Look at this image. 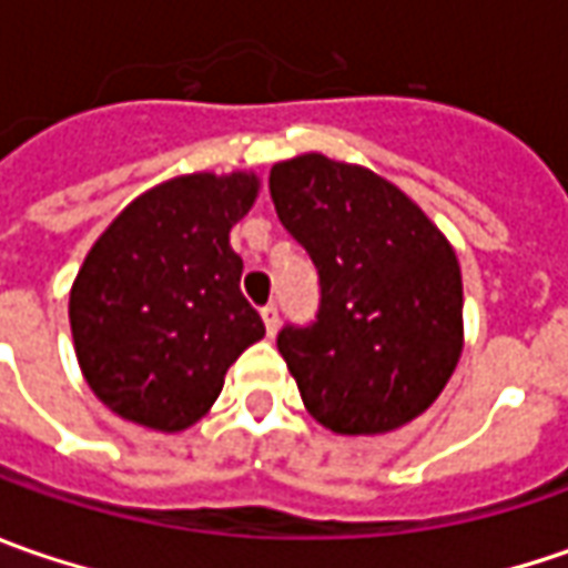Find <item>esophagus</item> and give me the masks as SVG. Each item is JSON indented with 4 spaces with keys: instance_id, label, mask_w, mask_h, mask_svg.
<instances>
[{
    "instance_id": "esophagus-1",
    "label": "esophagus",
    "mask_w": 568,
    "mask_h": 568,
    "mask_svg": "<svg viewBox=\"0 0 568 568\" xmlns=\"http://www.w3.org/2000/svg\"><path fill=\"white\" fill-rule=\"evenodd\" d=\"M262 322H265V328H268V335L274 338V332H277V325H281V316H277V306L268 303V306H262Z\"/></svg>"
}]
</instances>
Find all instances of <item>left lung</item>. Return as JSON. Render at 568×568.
I'll list each match as a JSON object with an SVG mask.
<instances>
[{
	"mask_svg": "<svg viewBox=\"0 0 568 568\" xmlns=\"http://www.w3.org/2000/svg\"><path fill=\"white\" fill-rule=\"evenodd\" d=\"M268 189L318 272L316 322L277 335L306 410L341 436L410 424L439 398L465 344L452 243L402 189L325 154L274 164Z\"/></svg>",
	"mask_w": 568,
	"mask_h": 568,
	"instance_id": "obj_1",
	"label": "left lung"
}]
</instances>
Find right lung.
I'll use <instances>...</instances> for the list:
<instances>
[{
  "instance_id": "1",
  "label": "right lung",
  "mask_w": 568,
  "mask_h": 568,
  "mask_svg": "<svg viewBox=\"0 0 568 568\" xmlns=\"http://www.w3.org/2000/svg\"><path fill=\"white\" fill-rule=\"evenodd\" d=\"M255 195V173L166 180L122 207L84 255L69 294L78 366L122 420L161 433L202 420L230 363L265 335L230 250Z\"/></svg>"
}]
</instances>
